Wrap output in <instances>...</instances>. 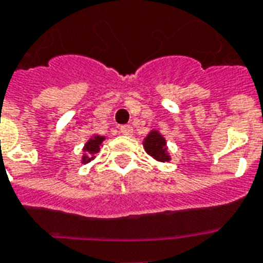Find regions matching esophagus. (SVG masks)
I'll return each instance as SVG.
<instances>
[{
  "label": "esophagus",
  "mask_w": 263,
  "mask_h": 263,
  "mask_svg": "<svg viewBox=\"0 0 263 263\" xmlns=\"http://www.w3.org/2000/svg\"><path fill=\"white\" fill-rule=\"evenodd\" d=\"M119 133L125 134V136H130V134L133 133V127L130 125L121 126V127H119Z\"/></svg>",
  "instance_id": "34e87169"
}]
</instances>
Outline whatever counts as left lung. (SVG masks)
Segmentation results:
<instances>
[{"mask_svg": "<svg viewBox=\"0 0 263 263\" xmlns=\"http://www.w3.org/2000/svg\"><path fill=\"white\" fill-rule=\"evenodd\" d=\"M144 145H145L146 154L151 155L154 159L159 160V162H167L170 159L167 154H166V141H164V138L159 133L152 132L145 138Z\"/></svg>", "mask_w": 263, "mask_h": 263, "instance_id": "8db88e82", "label": "left lung"}]
</instances>
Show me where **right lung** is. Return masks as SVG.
Here are the masks:
<instances>
[{
	"mask_svg": "<svg viewBox=\"0 0 263 263\" xmlns=\"http://www.w3.org/2000/svg\"><path fill=\"white\" fill-rule=\"evenodd\" d=\"M104 137H100V136H96L91 140L86 142V145H85V151H86L87 154L83 156V163H87V162H90L91 159H95V156L93 155L96 152H99L100 149V144L103 142Z\"/></svg>",
	"mask_w": 263,
	"mask_h": 263,
	"instance_id": "add662e5",
	"label": "right lung"
}]
</instances>
